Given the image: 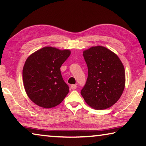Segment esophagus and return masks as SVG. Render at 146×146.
<instances>
[{
	"label": "esophagus",
	"mask_w": 146,
	"mask_h": 146,
	"mask_svg": "<svg viewBox=\"0 0 146 146\" xmlns=\"http://www.w3.org/2000/svg\"><path fill=\"white\" fill-rule=\"evenodd\" d=\"M76 88V84H72L71 86V89H72V90H75Z\"/></svg>",
	"instance_id": "obj_1"
}]
</instances>
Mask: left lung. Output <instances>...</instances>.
<instances>
[{"label":"left lung","instance_id":"1","mask_svg":"<svg viewBox=\"0 0 146 146\" xmlns=\"http://www.w3.org/2000/svg\"><path fill=\"white\" fill-rule=\"evenodd\" d=\"M88 76L81 95L95 110L110 108L119 100L125 88L123 64L117 55L104 46H93L83 51Z\"/></svg>","mask_w":146,"mask_h":146}]
</instances>
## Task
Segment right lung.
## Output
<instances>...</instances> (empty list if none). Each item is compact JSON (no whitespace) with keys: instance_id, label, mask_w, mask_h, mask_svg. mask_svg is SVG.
<instances>
[{"instance_id":"1","label":"right lung","mask_w":146,"mask_h":146,"mask_svg":"<svg viewBox=\"0 0 146 146\" xmlns=\"http://www.w3.org/2000/svg\"><path fill=\"white\" fill-rule=\"evenodd\" d=\"M70 49L47 46L32 53L23 70L24 87L30 100L40 107L51 108L62 102L69 93L60 68L70 56Z\"/></svg>"}]
</instances>
